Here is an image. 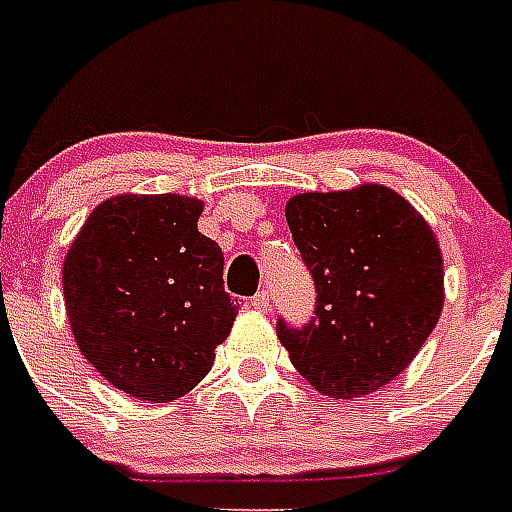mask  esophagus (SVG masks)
Wrapping results in <instances>:
<instances>
[{
    "mask_svg": "<svg viewBox=\"0 0 512 512\" xmlns=\"http://www.w3.org/2000/svg\"><path fill=\"white\" fill-rule=\"evenodd\" d=\"M252 308H257V311H271V298H268V292L260 290L257 295H252Z\"/></svg>",
    "mask_w": 512,
    "mask_h": 512,
    "instance_id": "esophagus-1",
    "label": "esophagus"
}]
</instances>
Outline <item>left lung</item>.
<instances>
[{"label": "left lung", "mask_w": 512, "mask_h": 512, "mask_svg": "<svg viewBox=\"0 0 512 512\" xmlns=\"http://www.w3.org/2000/svg\"><path fill=\"white\" fill-rule=\"evenodd\" d=\"M287 225L317 287L306 327L276 322L292 365L317 392H376L419 354L443 311V257L427 220L384 185L300 193Z\"/></svg>", "instance_id": "obj_1"}]
</instances>
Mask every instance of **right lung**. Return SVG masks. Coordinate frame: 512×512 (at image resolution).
Wrapping results in <instances>:
<instances>
[{"mask_svg":"<svg viewBox=\"0 0 512 512\" xmlns=\"http://www.w3.org/2000/svg\"><path fill=\"white\" fill-rule=\"evenodd\" d=\"M204 206L177 193L115 195L64 260V300L83 357L126 395L171 403L214 362L239 306L222 249L198 233Z\"/></svg>","mask_w":512,"mask_h":512,"instance_id":"1","label":"right lung"}]
</instances>
